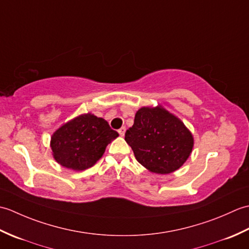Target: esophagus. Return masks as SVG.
<instances>
[{
	"instance_id": "1",
	"label": "esophagus",
	"mask_w": 249,
	"mask_h": 249,
	"mask_svg": "<svg viewBox=\"0 0 249 249\" xmlns=\"http://www.w3.org/2000/svg\"><path fill=\"white\" fill-rule=\"evenodd\" d=\"M125 131H126V127H125V126H122V127L119 129V134H120V136L124 137V135H125Z\"/></svg>"
}]
</instances>
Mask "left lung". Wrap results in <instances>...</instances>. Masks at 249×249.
<instances>
[{
	"label": "left lung",
	"instance_id": "left-lung-1",
	"mask_svg": "<svg viewBox=\"0 0 249 249\" xmlns=\"http://www.w3.org/2000/svg\"><path fill=\"white\" fill-rule=\"evenodd\" d=\"M125 141L142 166L160 174L178 170L194 145L193 136L182 122L160 107L137 111L133 127L125 133Z\"/></svg>",
	"mask_w": 249,
	"mask_h": 249
}]
</instances>
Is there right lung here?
Here are the masks:
<instances>
[{"mask_svg":"<svg viewBox=\"0 0 249 249\" xmlns=\"http://www.w3.org/2000/svg\"><path fill=\"white\" fill-rule=\"evenodd\" d=\"M119 134L107 121L91 113L78 116L57 129L51 138L55 160L72 170L92 167Z\"/></svg>","mask_w":249,"mask_h":249,"instance_id":"add662e5","label":"right lung"}]
</instances>
